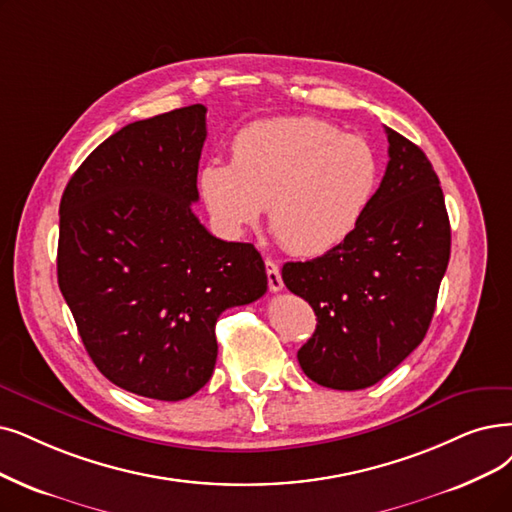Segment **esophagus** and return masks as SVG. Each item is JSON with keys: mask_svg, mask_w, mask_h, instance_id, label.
Returning a JSON list of instances; mask_svg holds the SVG:
<instances>
[{"mask_svg": "<svg viewBox=\"0 0 512 512\" xmlns=\"http://www.w3.org/2000/svg\"><path fill=\"white\" fill-rule=\"evenodd\" d=\"M264 267H267L269 290H271V292H281V290H283V279H281V271H279V267H277V262L267 260V262H264Z\"/></svg>", "mask_w": 512, "mask_h": 512, "instance_id": "esophagus-1", "label": "esophagus"}]
</instances>
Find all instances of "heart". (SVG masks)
Returning a JSON list of instances; mask_svg holds the SVG:
<instances>
[{"mask_svg":"<svg viewBox=\"0 0 512 512\" xmlns=\"http://www.w3.org/2000/svg\"><path fill=\"white\" fill-rule=\"evenodd\" d=\"M378 187V159L359 136L317 117L262 119L231 145V163L199 170V191L216 227L231 237L258 222L285 250L321 256L349 239Z\"/></svg>","mask_w":512,"mask_h":512,"instance_id":"1","label":"heart"}]
</instances>
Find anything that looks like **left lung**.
Returning a JSON list of instances; mask_svg holds the SVG:
<instances>
[{"mask_svg": "<svg viewBox=\"0 0 512 512\" xmlns=\"http://www.w3.org/2000/svg\"><path fill=\"white\" fill-rule=\"evenodd\" d=\"M388 163L370 208L336 250L285 262V288L317 315L298 363L313 382L359 391L410 355L431 325L452 231L431 161L384 128Z\"/></svg>", "mask_w": 512, "mask_h": 512, "instance_id": "obj_1", "label": "left lung"}]
</instances>
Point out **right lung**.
I'll return each mask as SVG.
<instances>
[{
	"label": "right lung",
	"mask_w": 512,
	"mask_h": 512,
	"mask_svg": "<svg viewBox=\"0 0 512 512\" xmlns=\"http://www.w3.org/2000/svg\"><path fill=\"white\" fill-rule=\"evenodd\" d=\"M206 107L134 121L98 145L60 199L58 288L100 374L159 401L212 378L222 311L267 292L252 243L193 214Z\"/></svg>",
	"instance_id": "right-lung-1"
}]
</instances>
